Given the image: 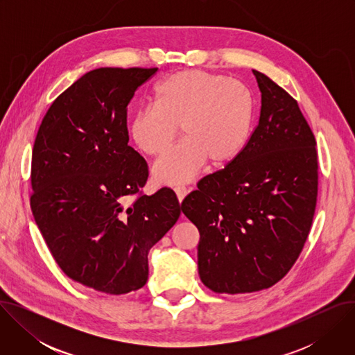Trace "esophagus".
<instances>
[{"mask_svg": "<svg viewBox=\"0 0 355 355\" xmlns=\"http://www.w3.org/2000/svg\"><path fill=\"white\" fill-rule=\"evenodd\" d=\"M174 192H175L177 199L180 200V204H181V202L184 200V198H185L187 193H188V189H187L185 187H177V188H174Z\"/></svg>", "mask_w": 355, "mask_h": 355, "instance_id": "obj_1", "label": "esophagus"}]
</instances>
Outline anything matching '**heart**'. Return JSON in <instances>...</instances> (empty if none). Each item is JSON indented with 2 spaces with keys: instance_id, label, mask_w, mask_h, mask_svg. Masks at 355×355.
I'll list each match as a JSON object with an SVG mask.
<instances>
[{
  "instance_id": "1",
  "label": "heart",
  "mask_w": 355,
  "mask_h": 355,
  "mask_svg": "<svg viewBox=\"0 0 355 355\" xmlns=\"http://www.w3.org/2000/svg\"><path fill=\"white\" fill-rule=\"evenodd\" d=\"M151 101L129 122L132 143L143 153L157 156L173 143L178 126L185 139L153 166L159 184L189 182L208 162L223 167L245 143L252 103L239 81L204 70H184L162 80Z\"/></svg>"
}]
</instances>
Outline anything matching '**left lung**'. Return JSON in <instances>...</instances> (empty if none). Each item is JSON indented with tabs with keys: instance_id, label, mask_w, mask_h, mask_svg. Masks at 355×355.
Here are the masks:
<instances>
[{
	"instance_id": "obj_1",
	"label": "left lung",
	"mask_w": 355,
	"mask_h": 355,
	"mask_svg": "<svg viewBox=\"0 0 355 355\" xmlns=\"http://www.w3.org/2000/svg\"><path fill=\"white\" fill-rule=\"evenodd\" d=\"M259 125L223 170L198 182L181 204L198 227L200 281L218 293H250L282 279L308 239L318 199L313 132L296 101L252 70Z\"/></svg>"
}]
</instances>
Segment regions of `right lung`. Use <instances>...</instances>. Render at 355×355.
<instances>
[{
    "label": "right lung",
    "mask_w": 355,
    "mask_h": 355,
    "mask_svg": "<svg viewBox=\"0 0 355 355\" xmlns=\"http://www.w3.org/2000/svg\"><path fill=\"white\" fill-rule=\"evenodd\" d=\"M156 71L85 73L53 101L33 144L31 208L50 252L69 278L110 295L147 282L148 250L181 215L173 189L140 192L147 164L128 144V104Z\"/></svg>",
    "instance_id": "right-lung-1"
}]
</instances>
